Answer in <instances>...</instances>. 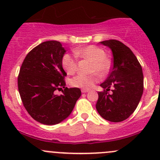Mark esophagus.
I'll return each mask as SVG.
<instances>
[{"instance_id":"obj_1","label":"esophagus","mask_w":160,"mask_h":160,"mask_svg":"<svg viewBox=\"0 0 160 160\" xmlns=\"http://www.w3.org/2000/svg\"><path fill=\"white\" fill-rule=\"evenodd\" d=\"M88 91H89V90H88V89H82L81 90L82 93H88Z\"/></svg>"}]
</instances>
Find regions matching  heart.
<instances>
[{
  "label": "heart",
  "instance_id": "heart-1",
  "mask_svg": "<svg viewBox=\"0 0 160 160\" xmlns=\"http://www.w3.org/2000/svg\"><path fill=\"white\" fill-rule=\"evenodd\" d=\"M79 57L91 61L90 72H98L101 76H105L111 69V60L106 56V52L99 46L90 45L86 47L77 49L73 51ZM62 66L69 75L75 73L77 70V59L70 54H65L62 58ZM98 72L88 74H78L71 79L70 84L74 88L90 89L99 80Z\"/></svg>",
  "mask_w": 160,
  "mask_h": 160
}]
</instances>
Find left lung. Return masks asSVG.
<instances>
[{
    "mask_svg": "<svg viewBox=\"0 0 160 160\" xmlns=\"http://www.w3.org/2000/svg\"><path fill=\"white\" fill-rule=\"evenodd\" d=\"M112 51L113 67L107 80L101 84L96 108L105 120L120 122L135 111L143 93L142 69L132 51L120 41L101 42ZM112 88V93L108 91Z\"/></svg>",
    "mask_w": 160,
    "mask_h": 160,
    "instance_id": "8db88e82",
    "label": "left lung"
}]
</instances>
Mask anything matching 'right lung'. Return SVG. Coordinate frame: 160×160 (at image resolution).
Masks as SVG:
<instances>
[{
  "label": "right lung",
  "instance_id": "add662e5",
  "mask_svg": "<svg viewBox=\"0 0 160 160\" xmlns=\"http://www.w3.org/2000/svg\"><path fill=\"white\" fill-rule=\"evenodd\" d=\"M66 50L58 41H46L27 54L19 71L18 87L22 103L32 118L56 125L67 118L81 95L79 88H67L62 66ZM64 88L62 95L54 94Z\"/></svg>",
  "mask_w": 160,
  "mask_h": 160
}]
</instances>
